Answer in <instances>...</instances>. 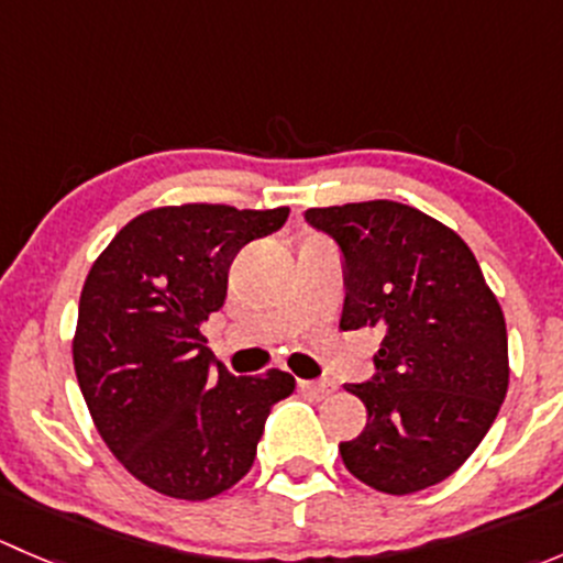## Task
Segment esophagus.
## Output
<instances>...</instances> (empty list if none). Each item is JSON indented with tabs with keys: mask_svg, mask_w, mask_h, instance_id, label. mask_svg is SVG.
Masks as SVG:
<instances>
[{
	"mask_svg": "<svg viewBox=\"0 0 563 563\" xmlns=\"http://www.w3.org/2000/svg\"><path fill=\"white\" fill-rule=\"evenodd\" d=\"M302 391L308 397H313V400H323V397L332 395L334 384L327 382V378H321V382H302Z\"/></svg>",
	"mask_w": 563,
	"mask_h": 563,
	"instance_id": "34e87169",
	"label": "esophagus"
}]
</instances>
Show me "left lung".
I'll list each match as a JSON object with an SVG mask.
<instances>
[{"label": "left lung", "mask_w": 563, "mask_h": 563, "mask_svg": "<svg viewBox=\"0 0 563 563\" xmlns=\"http://www.w3.org/2000/svg\"><path fill=\"white\" fill-rule=\"evenodd\" d=\"M345 255L340 329L384 332L378 373L349 384L367 424L340 444L373 490L439 485L479 446L509 387L507 323L474 253L430 214L397 201L308 209Z\"/></svg>", "instance_id": "1"}]
</instances>
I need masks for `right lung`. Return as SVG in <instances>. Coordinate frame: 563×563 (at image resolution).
Segmentation results:
<instances>
[{"label": "right lung", "mask_w": 563, "mask_h": 563, "mask_svg": "<svg viewBox=\"0 0 563 563\" xmlns=\"http://www.w3.org/2000/svg\"><path fill=\"white\" fill-rule=\"evenodd\" d=\"M288 207H155L95 258L78 302L73 365L92 422L139 482L207 501L253 465L272 406L294 395L286 371L212 367L201 327L223 308L229 266L272 234Z\"/></svg>", "instance_id": "right-lung-1"}]
</instances>
